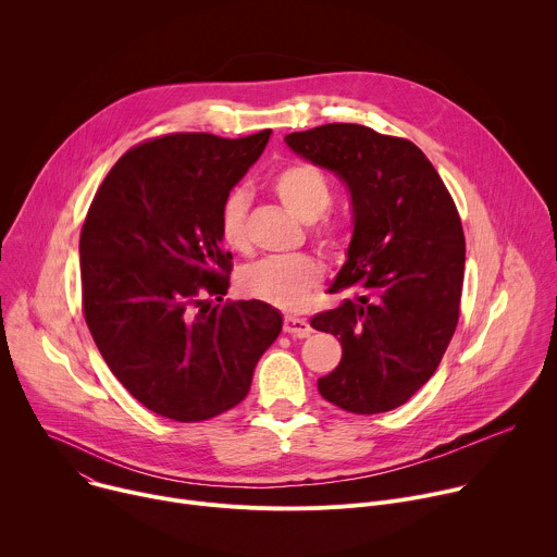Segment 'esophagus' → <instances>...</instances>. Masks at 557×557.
I'll list each match as a JSON object with an SVG mask.
<instances>
[{
    "label": "esophagus",
    "instance_id": "obj_1",
    "mask_svg": "<svg viewBox=\"0 0 557 557\" xmlns=\"http://www.w3.org/2000/svg\"><path fill=\"white\" fill-rule=\"evenodd\" d=\"M284 333L295 335V337H306V335L312 333V329H310V324L306 320H301V317L286 314L284 317Z\"/></svg>",
    "mask_w": 557,
    "mask_h": 557
}]
</instances>
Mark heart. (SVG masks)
<instances>
[{"label":"heart","mask_w":557,"mask_h":557,"mask_svg":"<svg viewBox=\"0 0 557 557\" xmlns=\"http://www.w3.org/2000/svg\"><path fill=\"white\" fill-rule=\"evenodd\" d=\"M273 191L284 205V209L295 215L299 222L310 224L320 220L331 202L333 189L329 178L312 165L295 163L284 168L273 178ZM247 211L249 198L243 189H233L220 205V235L226 247L233 251H249V228H247ZM317 240L331 251H339L344 247V228L339 224L324 222L314 228ZM324 269L322 262L308 256H282L267 258L240 273V290L247 297L267 301L277 308H299L308 293L322 282Z\"/></svg>","instance_id":"1"}]
</instances>
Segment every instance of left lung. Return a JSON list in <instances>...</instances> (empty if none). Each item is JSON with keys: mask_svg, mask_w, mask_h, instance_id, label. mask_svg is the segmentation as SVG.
Segmentation results:
<instances>
[{"mask_svg": "<svg viewBox=\"0 0 557 557\" xmlns=\"http://www.w3.org/2000/svg\"><path fill=\"white\" fill-rule=\"evenodd\" d=\"M286 145L350 191L352 237L329 293L348 297L310 326L339 337L320 394L355 414L404 406L438 368L458 324L465 235L425 153L355 123L293 132Z\"/></svg>", "mask_w": 557, "mask_h": 557, "instance_id": "obj_1", "label": "left lung"}]
</instances>
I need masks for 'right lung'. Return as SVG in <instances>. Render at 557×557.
<instances>
[{
	"instance_id": "obj_1",
	"label": "right lung",
	"mask_w": 557,
	"mask_h": 557,
	"mask_svg": "<svg viewBox=\"0 0 557 557\" xmlns=\"http://www.w3.org/2000/svg\"><path fill=\"white\" fill-rule=\"evenodd\" d=\"M271 129L220 138L170 134L119 158L82 228L84 312L112 374L147 410L213 419L249 394L282 333L267 301L226 295L220 205L262 156Z\"/></svg>"
}]
</instances>
